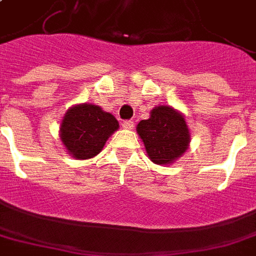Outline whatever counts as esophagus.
<instances>
[{
  "label": "esophagus",
  "mask_w": 256,
  "mask_h": 256,
  "mask_svg": "<svg viewBox=\"0 0 256 256\" xmlns=\"http://www.w3.org/2000/svg\"><path fill=\"white\" fill-rule=\"evenodd\" d=\"M122 128H128V130H132V128H134V122H132V120H124V122H122Z\"/></svg>",
  "instance_id": "1"
}]
</instances>
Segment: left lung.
Returning <instances> with one entry per match:
<instances>
[{"label":"left lung","instance_id":"left-lung-1","mask_svg":"<svg viewBox=\"0 0 256 256\" xmlns=\"http://www.w3.org/2000/svg\"><path fill=\"white\" fill-rule=\"evenodd\" d=\"M136 132L148 158L156 164H170L184 154L190 144V132L184 116L170 106H156L148 120H140Z\"/></svg>","mask_w":256,"mask_h":256}]
</instances>
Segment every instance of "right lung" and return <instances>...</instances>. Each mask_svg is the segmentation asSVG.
I'll list each match as a JSON object with an SVG mask.
<instances>
[{
    "label": "right lung",
    "mask_w": 256,
    "mask_h": 256,
    "mask_svg": "<svg viewBox=\"0 0 256 256\" xmlns=\"http://www.w3.org/2000/svg\"><path fill=\"white\" fill-rule=\"evenodd\" d=\"M116 116L90 104H76L66 112L60 136L66 150L76 160H90L104 148L106 140L118 130Z\"/></svg>",
    "instance_id": "1"
}]
</instances>
